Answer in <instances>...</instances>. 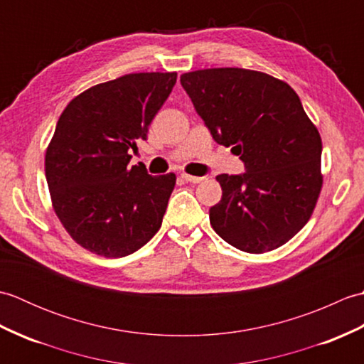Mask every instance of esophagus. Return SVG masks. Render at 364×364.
Segmentation results:
<instances>
[{"instance_id": "esophagus-1", "label": "esophagus", "mask_w": 364, "mask_h": 364, "mask_svg": "<svg viewBox=\"0 0 364 364\" xmlns=\"http://www.w3.org/2000/svg\"><path fill=\"white\" fill-rule=\"evenodd\" d=\"M181 178H183V180L186 181V183H194V184L205 180L203 176H192V175H188V173H183V175H181Z\"/></svg>"}]
</instances>
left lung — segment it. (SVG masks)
<instances>
[{
	"instance_id": "obj_1",
	"label": "left lung",
	"mask_w": 364,
	"mask_h": 364,
	"mask_svg": "<svg viewBox=\"0 0 364 364\" xmlns=\"http://www.w3.org/2000/svg\"><path fill=\"white\" fill-rule=\"evenodd\" d=\"M180 81L214 141L245 167L215 176L222 198L210 210L214 231L247 253L286 244L311 218L322 188L321 136L299 95L245 68H206Z\"/></svg>"
}]
</instances>
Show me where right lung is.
<instances>
[{
    "mask_svg": "<svg viewBox=\"0 0 364 364\" xmlns=\"http://www.w3.org/2000/svg\"><path fill=\"white\" fill-rule=\"evenodd\" d=\"M176 73H129L67 105L45 154L53 208L73 241L106 258L141 249L161 228L175 175L128 167Z\"/></svg>",
    "mask_w": 364,
    "mask_h": 364,
    "instance_id": "1",
    "label": "right lung"
}]
</instances>
